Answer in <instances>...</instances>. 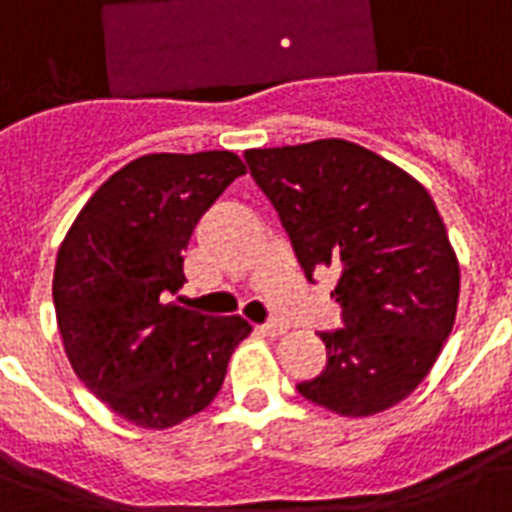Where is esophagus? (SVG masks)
I'll use <instances>...</instances> for the list:
<instances>
[{
    "mask_svg": "<svg viewBox=\"0 0 512 512\" xmlns=\"http://www.w3.org/2000/svg\"><path fill=\"white\" fill-rule=\"evenodd\" d=\"M260 332L268 337H281V335H287L289 327L284 324V321H268V324H263V327H260Z\"/></svg>",
    "mask_w": 512,
    "mask_h": 512,
    "instance_id": "34e87169",
    "label": "esophagus"
}]
</instances>
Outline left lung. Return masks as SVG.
Returning a JSON list of instances; mask_svg holds the SVG:
<instances>
[{
    "label": "left lung",
    "instance_id": "obj_1",
    "mask_svg": "<svg viewBox=\"0 0 512 512\" xmlns=\"http://www.w3.org/2000/svg\"><path fill=\"white\" fill-rule=\"evenodd\" d=\"M308 279L340 273L342 329L321 332L327 369L297 385L342 417L385 412L436 364L457 316L460 263L430 193L348 140L244 154Z\"/></svg>",
    "mask_w": 512,
    "mask_h": 512
}]
</instances>
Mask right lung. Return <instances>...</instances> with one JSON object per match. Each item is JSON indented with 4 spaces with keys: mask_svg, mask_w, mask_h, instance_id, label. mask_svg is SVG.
<instances>
[{
    "mask_svg": "<svg viewBox=\"0 0 512 512\" xmlns=\"http://www.w3.org/2000/svg\"><path fill=\"white\" fill-rule=\"evenodd\" d=\"M244 172L231 151L140 156L92 193L60 244L52 300L68 361L138 428H172L212 404L252 332L241 316L170 300L193 228Z\"/></svg>",
    "mask_w": 512,
    "mask_h": 512,
    "instance_id": "right-lung-1",
    "label": "right lung"
}]
</instances>
